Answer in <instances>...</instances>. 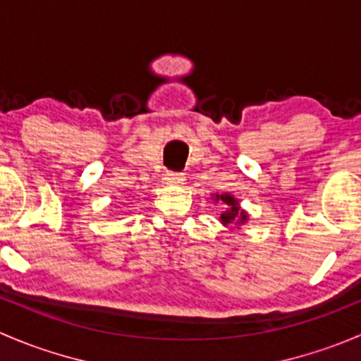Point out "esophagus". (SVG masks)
I'll use <instances>...</instances> for the list:
<instances>
[{
    "instance_id": "1",
    "label": "esophagus",
    "mask_w": 361,
    "mask_h": 361,
    "mask_svg": "<svg viewBox=\"0 0 361 361\" xmlns=\"http://www.w3.org/2000/svg\"><path fill=\"white\" fill-rule=\"evenodd\" d=\"M164 181H166L167 185H181L185 181L183 174L180 173H167L166 178H164Z\"/></svg>"
}]
</instances>
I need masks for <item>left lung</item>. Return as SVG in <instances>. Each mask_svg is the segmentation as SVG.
Instances as JSON below:
<instances>
[{"instance_id":"left-lung-1","label":"left lung","mask_w":361,"mask_h":361,"mask_svg":"<svg viewBox=\"0 0 361 361\" xmlns=\"http://www.w3.org/2000/svg\"><path fill=\"white\" fill-rule=\"evenodd\" d=\"M214 201H221L227 206V209L224 211V213L220 214V221L225 225V227H228V225L232 224H246V220H248V214H246L245 209H241L239 207V202L238 199L234 197V195L231 194H221V195H214Z\"/></svg>"}]
</instances>
